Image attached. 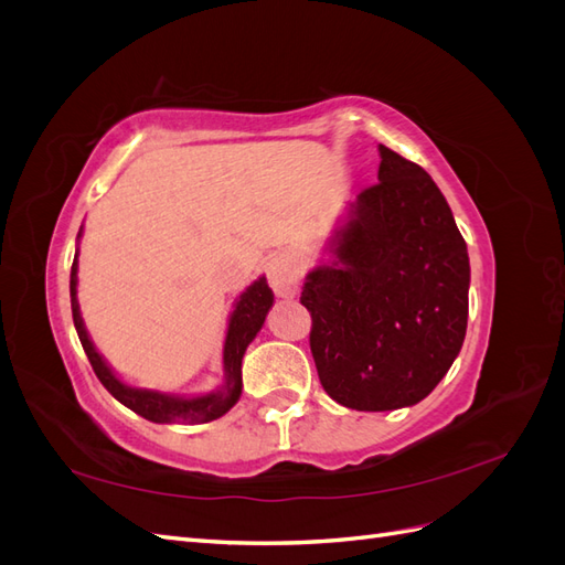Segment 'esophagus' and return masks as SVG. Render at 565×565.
Instances as JSON below:
<instances>
[{
  "label": "esophagus",
  "mask_w": 565,
  "mask_h": 565,
  "mask_svg": "<svg viewBox=\"0 0 565 565\" xmlns=\"http://www.w3.org/2000/svg\"><path fill=\"white\" fill-rule=\"evenodd\" d=\"M266 276L278 297H295L299 292V268L289 254H273L266 264Z\"/></svg>",
  "instance_id": "1"
}]
</instances>
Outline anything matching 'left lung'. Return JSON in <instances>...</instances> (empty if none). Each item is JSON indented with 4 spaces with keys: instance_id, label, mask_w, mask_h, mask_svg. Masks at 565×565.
<instances>
[{
    "instance_id": "1",
    "label": "left lung",
    "mask_w": 565,
    "mask_h": 565,
    "mask_svg": "<svg viewBox=\"0 0 565 565\" xmlns=\"http://www.w3.org/2000/svg\"><path fill=\"white\" fill-rule=\"evenodd\" d=\"M377 183L351 204L301 303L328 396L363 413L415 405L446 377L467 334L469 254L446 198L380 146Z\"/></svg>"
}]
</instances>
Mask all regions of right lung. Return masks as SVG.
I'll use <instances>...</instances> for the list:
<instances>
[{
    "mask_svg": "<svg viewBox=\"0 0 565 565\" xmlns=\"http://www.w3.org/2000/svg\"><path fill=\"white\" fill-rule=\"evenodd\" d=\"M71 303H73V320H75L77 337L82 341V349H84V353H87L100 384H104L119 403L134 409L136 415H141L148 422H156V424H169V422H179V419L204 424V422H212V419H218L221 415H226L228 409L237 403V398H241L243 355L249 347V341L256 337V332L262 330L266 313L273 306V292H270L266 278H259L245 289L241 299L235 301V311L231 313L228 332H226V341H224V377H226V382L218 391H212V393H207V396H195V398H179V396H172V393L131 388L115 377V372L108 367L104 355L94 349L87 330H84L82 316H79L77 254H75L73 270H71Z\"/></svg>",
    "mask_w": 565,
    "mask_h": 565,
    "instance_id": "obj_1",
    "label": "right lung"
}]
</instances>
